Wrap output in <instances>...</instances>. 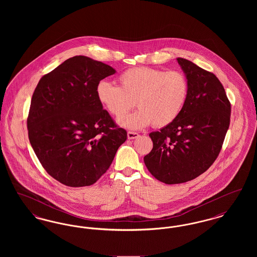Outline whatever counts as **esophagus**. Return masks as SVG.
Returning <instances> with one entry per match:
<instances>
[{"label": "esophagus", "instance_id": "esophagus-1", "mask_svg": "<svg viewBox=\"0 0 257 257\" xmlns=\"http://www.w3.org/2000/svg\"><path fill=\"white\" fill-rule=\"evenodd\" d=\"M138 137H139V134L136 133V132H128L127 133V138L129 140H134V139H137Z\"/></svg>", "mask_w": 257, "mask_h": 257}]
</instances>
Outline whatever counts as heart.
I'll list each match as a JSON object with an SVG mask.
<instances>
[{
    "instance_id": "b5f03b06",
    "label": "heart",
    "mask_w": 257,
    "mask_h": 257,
    "mask_svg": "<svg viewBox=\"0 0 257 257\" xmlns=\"http://www.w3.org/2000/svg\"><path fill=\"white\" fill-rule=\"evenodd\" d=\"M118 82L119 86L100 81L96 97L114 117L123 116L135 102L139 110L118 120L120 126L130 130H140L151 123L164 127L173 122L183 110L189 93L188 81L178 71L134 67L120 74Z\"/></svg>"
}]
</instances>
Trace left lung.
<instances>
[{
  "instance_id": "8db88e82",
  "label": "left lung",
  "mask_w": 257,
  "mask_h": 257,
  "mask_svg": "<svg viewBox=\"0 0 257 257\" xmlns=\"http://www.w3.org/2000/svg\"><path fill=\"white\" fill-rule=\"evenodd\" d=\"M189 85L178 117L149 134L147 170L161 182L180 184L207 171L217 159L230 122V103L219 79L194 62L177 58Z\"/></svg>"
}]
</instances>
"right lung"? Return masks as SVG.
Masks as SVG:
<instances>
[{"instance_id":"1","label":"right lung","mask_w":257,"mask_h":257,"mask_svg":"<svg viewBox=\"0 0 257 257\" xmlns=\"http://www.w3.org/2000/svg\"><path fill=\"white\" fill-rule=\"evenodd\" d=\"M116 72L86 56L63 61L38 82L28 131L32 147L50 175L69 187L95 183L127 139L96 97V86Z\"/></svg>"}]
</instances>
